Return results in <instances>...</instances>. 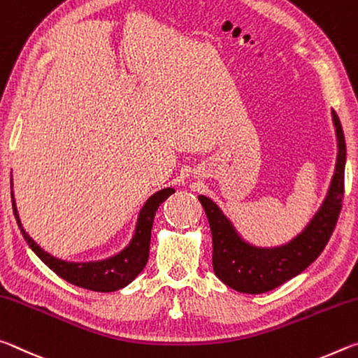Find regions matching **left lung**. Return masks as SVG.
<instances>
[{
	"mask_svg": "<svg viewBox=\"0 0 358 358\" xmlns=\"http://www.w3.org/2000/svg\"><path fill=\"white\" fill-rule=\"evenodd\" d=\"M338 136V162L324 204L294 241L274 249H259L244 243L217 204L200 195L213 233V268L225 285L241 294H263L295 278L317 259L330 239L343 208L345 141L341 122L333 110Z\"/></svg>",
	"mask_w": 358,
	"mask_h": 358,
	"instance_id": "1",
	"label": "left lung"
}]
</instances>
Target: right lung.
<instances>
[{
	"instance_id": "obj_1",
	"label": "right lung",
	"mask_w": 358,
	"mask_h": 358,
	"mask_svg": "<svg viewBox=\"0 0 358 358\" xmlns=\"http://www.w3.org/2000/svg\"><path fill=\"white\" fill-rule=\"evenodd\" d=\"M173 189H165L155 193L154 196H150L148 203L144 204L143 210H141L136 233H134V238L131 239L130 245H128L124 252H120L119 255L113 257V259L95 263H68L54 259V257L44 252L22 228L19 215H17L13 193H10V198H13L14 215L17 219V224H19L22 236L25 238V241L33 249L34 254H36L39 259L57 274V276L68 280L69 284H73L76 287H80V289L93 292H114L130 284L144 269L145 263L149 260L150 231L152 224H154L155 213L158 206H160L169 195H173Z\"/></svg>"
}]
</instances>
